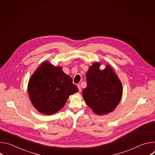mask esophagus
I'll return each mask as SVG.
<instances>
[{
  "label": "esophagus",
  "instance_id": "obj_1",
  "mask_svg": "<svg viewBox=\"0 0 155 155\" xmlns=\"http://www.w3.org/2000/svg\"><path fill=\"white\" fill-rule=\"evenodd\" d=\"M77 86V87H78V91H79V92H81V86H80V84H78Z\"/></svg>",
  "mask_w": 155,
  "mask_h": 155
}]
</instances>
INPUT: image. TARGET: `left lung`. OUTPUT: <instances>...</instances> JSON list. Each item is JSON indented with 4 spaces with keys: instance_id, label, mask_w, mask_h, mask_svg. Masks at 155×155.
Instances as JSON below:
<instances>
[{
    "instance_id": "left-lung-1",
    "label": "left lung",
    "mask_w": 155,
    "mask_h": 155,
    "mask_svg": "<svg viewBox=\"0 0 155 155\" xmlns=\"http://www.w3.org/2000/svg\"><path fill=\"white\" fill-rule=\"evenodd\" d=\"M100 62H95L86 73L87 86L83 90V97L94 114L103 115L113 112L123 94L122 83L108 64L101 70Z\"/></svg>"
}]
</instances>
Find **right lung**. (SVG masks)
<instances>
[{"label":"right lung","mask_w":155,"mask_h":155,"mask_svg":"<svg viewBox=\"0 0 155 155\" xmlns=\"http://www.w3.org/2000/svg\"><path fill=\"white\" fill-rule=\"evenodd\" d=\"M61 66L43 62L30 78L28 91L31 102L43 115H53L61 110L69 97L78 92L72 78Z\"/></svg>","instance_id":"right-lung-1"}]
</instances>
